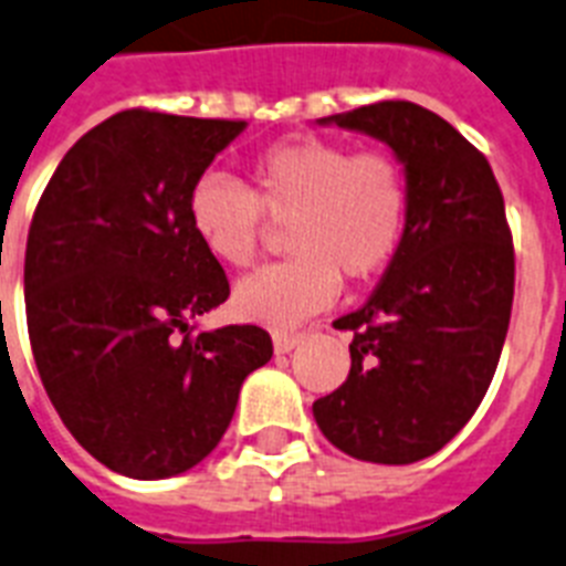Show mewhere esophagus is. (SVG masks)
<instances>
[{"instance_id": "1", "label": "esophagus", "mask_w": 566, "mask_h": 566, "mask_svg": "<svg viewBox=\"0 0 566 566\" xmlns=\"http://www.w3.org/2000/svg\"><path fill=\"white\" fill-rule=\"evenodd\" d=\"M274 353H292L297 344H301V335L297 333H274Z\"/></svg>"}]
</instances>
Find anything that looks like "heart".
<instances>
[{
  "label": "heart",
  "mask_w": 566,
  "mask_h": 566,
  "mask_svg": "<svg viewBox=\"0 0 566 566\" xmlns=\"http://www.w3.org/2000/svg\"><path fill=\"white\" fill-rule=\"evenodd\" d=\"M265 219L289 226L292 260L251 274L233 310L263 326L301 324L340 292V277H378L405 245L408 170L387 149L301 135L272 144L249 167V190L205 172L188 193V222L213 260L249 269L265 240Z\"/></svg>",
  "instance_id": "heart-1"
}]
</instances>
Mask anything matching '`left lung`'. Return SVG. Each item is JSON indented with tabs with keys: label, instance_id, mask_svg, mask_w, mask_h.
Here are the masks:
<instances>
[{
	"label": "left lung",
	"instance_id": "obj_1",
	"mask_svg": "<svg viewBox=\"0 0 566 566\" xmlns=\"http://www.w3.org/2000/svg\"><path fill=\"white\" fill-rule=\"evenodd\" d=\"M326 120L390 144L410 219L370 301L333 324L353 333V364L312 413L344 454L408 465L454 440L492 385L515 297L512 228L485 156L437 112L378 101Z\"/></svg>",
	"mask_w": 566,
	"mask_h": 566
}]
</instances>
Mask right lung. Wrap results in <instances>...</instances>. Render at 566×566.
Masks as SVG:
<instances>
[{
  "instance_id": "1",
  "label": "right lung",
  "mask_w": 566,
  "mask_h": 566,
  "mask_svg": "<svg viewBox=\"0 0 566 566\" xmlns=\"http://www.w3.org/2000/svg\"><path fill=\"white\" fill-rule=\"evenodd\" d=\"M245 120L124 109L88 129L36 202L25 317L36 370L72 437L106 469L161 480L193 469L231 424L263 326L196 329L228 301L188 193Z\"/></svg>"
}]
</instances>
